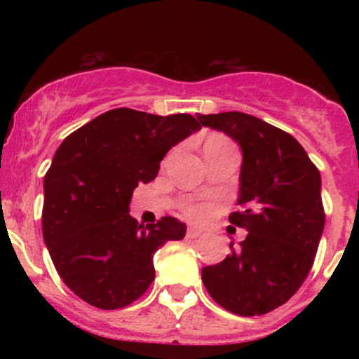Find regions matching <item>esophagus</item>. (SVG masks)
Here are the masks:
<instances>
[{
    "instance_id": "34e87169",
    "label": "esophagus",
    "mask_w": 359,
    "mask_h": 359,
    "mask_svg": "<svg viewBox=\"0 0 359 359\" xmlns=\"http://www.w3.org/2000/svg\"><path fill=\"white\" fill-rule=\"evenodd\" d=\"M203 231H201V229H197V228H189L187 229V238H191V240H194V238H199V236H203Z\"/></svg>"
}]
</instances>
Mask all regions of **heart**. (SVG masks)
<instances>
[{"mask_svg": "<svg viewBox=\"0 0 359 359\" xmlns=\"http://www.w3.org/2000/svg\"><path fill=\"white\" fill-rule=\"evenodd\" d=\"M209 142H228L226 138L222 137H212ZM209 212V205L205 204H189L185 205V214L189 217H194V219H201V217H205Z\"/></svg>", "mask_w": 359, "mask_h": 359, "instance_id": "heart-1", "label": "heart"}]
</instances>
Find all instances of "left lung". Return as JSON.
I'll return each mask as SVG.
<instances>
[{"label":"left lung","mask_w":359,"mask_h":359,"mask_svg":"<svg viewBox=\"0 0 359 359\" xmlns=\"http://www.w3.org/2000/svg\"><path fill=\"white\" fill-rule=\"evenodd\" d=\"M204 126L240 143L238 204L229 222L248 234L221 263L203 269L209 295L238 316H263L299 290L314 263L325 212L320 174L287 131L251 114H197Z\"/></svg>","instance_id":"1"}]
</instances>
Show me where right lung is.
<instances>
[{"label":"right lung","instance_id":"1","mask_svg":"<svg viewBox=\"0 0 359 359\" xmlns=\"http://www.w3.org/2000/svg\"><path fill=\"white\" fill-rule=\"evenodd\" d=\"M197 130L192 114L118 108L57 148L43 179V241L57 273L84 302L104 311L130 306L154 282L155 251L185 236L175 217L140 224L128 205L167 151Z\"/></svg>","mask_w":359,"mask_h":359}]
</instances>
